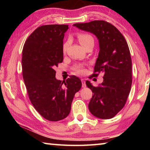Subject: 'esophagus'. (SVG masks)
<instances>
[{"label": "esophagus", "mask_w": 150, "mask_h": 150, "mask_svg": "<svg viewBox=\"0 0 150 150\" xmlns=\"http://www.w3.org/2000/svg\"><path fill=\"white\" fill-rule=\"evenodd\" d=\"M81 82H82V87L83 88H85L86 87V83H85V80L82 79H81Z\"/></svg>", "instance_id": "esophagus-1"}]
</instances>
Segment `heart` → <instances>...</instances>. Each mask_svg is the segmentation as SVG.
I'll list each match as a JSON object with an SVG mask.
<instances>
[{
    "mask_svg": "<svg viewBox=\"0 0 150 150\" xmlns=\"http://www.w3.org/2000/svg\"><path fill=\"white\" fill-rule=\"evenodd\" d=\"M78 40L79 41L80 44L82 45L83 47H85L88 42H90L91 41L94 42L93 38L91 36L90 34H84V33H79V34H78ZM67 45V43L63 45V51H65L66 50ZM75 70L76 72H77L79 73H83L85 71V70L83 69L82 66H77V67H75Z\"/></svg>",
    "mask_w": 150,
    "mask_h": 150,
    "instance_id": "heart-1",
    "label": "heart"
}]
</instances>
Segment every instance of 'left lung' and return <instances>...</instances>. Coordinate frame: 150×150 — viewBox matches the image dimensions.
Segmentation results:
<instances>
[{"mask_svg": "<svg viewBox=\"0 0 150 150\" xmlns=\"http://www.w3.org/2000/svg\"><path fill=\"white\" fill-rule=\"evenodd\" d=\"M92 33L99 43V52L93 77L104 74L103 82L94 87L86 81L93 93L88 109L93 116L101 119L113 118L126 103L132 86V59L125 38L113 25L104 20L73 25Z\"/></svg>", "mask_w": 150, "mask_h": 150, "instance_id": "left-lung-1", "label": "left lung"}]
</instances>
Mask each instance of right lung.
I'll return each mask as SVG.
<instances>
[{
    "instance_id": "add662e5",
    "label": "right lung",
    "mask_w": 150,
    "mask_h": 150,
    "mask_svg": "<svg viewBox=\"0 0 150 150\" xmlns=\"http://www.w3.org/2000/svg\"><path fill=\"white\" fill-rule=\"evenodd\" d=\"M68 28V25L40 26L28 38L22 51V75L29 98L50 121L69 115L75 93L82 86L76 76L63 82L55 78L54 68L63 60V40Z\"/></svg>"
}]
</instances>
